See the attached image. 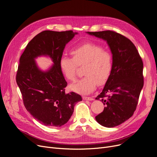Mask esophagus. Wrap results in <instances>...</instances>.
Returning a JSON list of instances; mask_svg holds the SVG:
<instances>
[{"label":"esophagus","instance_id":"1","mask_svg":"<svg viewBox=\"0 0 157 157\" xmlns=\"http://www.w3.org/2000/svg\"><path fill=\"white\" fill-rule=\"evenodd\" d=\"M83 99V100H89V101H92L94 100V99L92 98H90V97H86V96H83L82 97Z\"/></svg>","mask_w":157,"mask_h":157}]
</instances>
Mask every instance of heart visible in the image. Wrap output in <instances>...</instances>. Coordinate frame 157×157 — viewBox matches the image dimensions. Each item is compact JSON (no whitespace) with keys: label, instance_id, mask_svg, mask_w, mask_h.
Here are the masks:
<instances>
[{"label":"heart","instance_id":"obj_1","mask_svg":"<svg viewBox=\"0 0 157 157\" xmlns=\"http://www.w3.org/2000/svg\"><path fill=\"white\" fill-rule=\"evenodd\" d=\"M72 58L62 56L59 61L61 72L65 78L73 81L76 78L78 65L85 63V76L70 85V88L79 94H87L95 90L98 85H104L110 77L113 66L111 54L103 47L94 43H85L71 50Z\"/></svg>","mask_w":157,"mask_h":157}]
</instances>
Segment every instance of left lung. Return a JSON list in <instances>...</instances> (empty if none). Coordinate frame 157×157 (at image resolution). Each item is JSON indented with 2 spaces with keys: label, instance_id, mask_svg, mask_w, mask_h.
<instances>
[{
  "label": "left lung",
  "instance_id": "obj_1",
  "mask_svg": "<svg viewBox=\"0 0 157 157\" xmlns=\"http://www.w3.org/2000/svg\"><path fill=\"white\" fill-rule=\"evenodd\" d=\"M87 33L106 40L112 54L111 74L95 98L105 107L95 119L102 126L113 128L130 118L136 110L144 85L143 62L132 41L121 34L110 30Z\"/></svg>",
  "mask_w": 157,
  "mask_h": 157
}]
</instances>
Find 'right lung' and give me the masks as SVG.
Returning a JSON list of instances; mask_svg holds the SVG:
<instances>
[{"label":"right lung","mask_w":157,"mask_h":157,"mask_svg":"<svg viewBox=\"0 0 157 157\" xmlns=\"http://www.w3.org/2000/svg\"><path fill=\"white\" fill-rule=\"evenodd\" d=\"M78 34L72 31H44L27 45L20 56L16 76L24 105L32 116L47 126L60 127L69 121L80 95L65 94L67 81L61 72L59 61L66 44ZM48 56L54 64L47 71H41L34 59Z\"/></svg>","instance_id":"add662e5"}]
</instances>
